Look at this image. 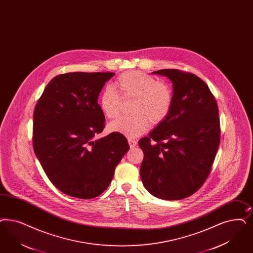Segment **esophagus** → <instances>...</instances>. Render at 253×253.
Returning a JSON list of instances; mask_svg holds the SVG:
<instances>
[{"label": "esophagus", "mask_w": 253, "mask_h": 253, "mask_svg": "<svg viewBox=\"0 0 253 253\" xmlns=\"http://www.w3.org/2000/svg\"><path fill=\"white\" fill-rule=\"evenodd\" d=\"M128 142H129V145H130V148H134L137 145L135 140L128 139Z\"/></svg>", "instance_id": "34e87169"}]
</instances>
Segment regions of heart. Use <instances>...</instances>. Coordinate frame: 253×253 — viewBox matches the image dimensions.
Listing matches in <instances>:
<instances>
[{
  "label": "heart",
  "instance_id": "obj_1",
  "mask_svg": "<svg viewBox=\"0 0 253 253\" xmlns=\"http://www.w3.org/2000/svg\"><path fill=\"white\" fill-rule=\"evenodd\" d=\"M123 99H133L130 117H122L108 125V130L127 137H138L145 133L149 124L159 125L170 114L173 95L166 83L148 74L131 70L122 74L115 82ZM122 97L112 86H106L99 98V105L106 118L119 116Z\"/></svg>",
  "mask_w": 253,
  "mask_h": 253
}]
</instances>
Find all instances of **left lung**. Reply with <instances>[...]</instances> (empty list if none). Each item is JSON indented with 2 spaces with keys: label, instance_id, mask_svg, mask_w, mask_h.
Returning <instances> with one entry per match:
<instances>
[{
  "label": "left lung",
  "instance_id": "left-lung-1",
  "mask_svg": "<svg viewBox=\"0 0 253 253\" xmlns=\"http://www.w3.org/2000/svg\"><path fill=\"white\" fill-rule=\"evenodd\" d=\"M152 74L172 81L173 105L166 120L139 140L140 176L153 196L180 200L197 192L211 171L220 140L218 105L208 85L192 73Z\"/></svg>",
  "mask_w": 253,
  "mask_h": 253
}]
</instances>
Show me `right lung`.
Returning a JSON list of instances; mask_svg holds the SVG:
<instances>
[{
	"label": "right lung",
	"mask_w": 253,
	"mask_h": 253,
	"mask_svg": "<svg viewBox=\"0 0 253 253\" xmlns=\"http://www.w3.org/2000/svg\"><path fill=\"white\" fill-rule=\"evenodd\" d=\"M114 75H59L46 85L35 105V155L51 183L69 196L91 199L105 192L116 166L130 148L122 133L96 139L105 122L98 96Z\"/></svg>",
	"instance_id": "right-lung-1"
}]
</instances>
